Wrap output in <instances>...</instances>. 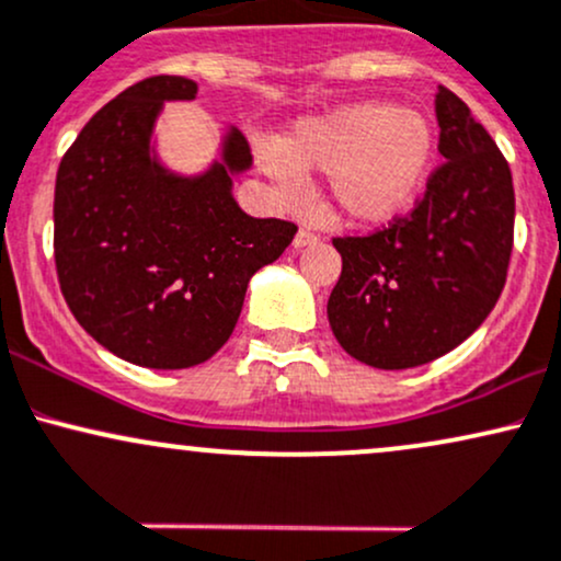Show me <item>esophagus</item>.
<instances>
[{"label":"esophagus","instance_id":"34e87169","mask_svg":"<svg viewBox=\"0 0 561 561\" xmlns=\"http://www.w3.org/2000/svg\"><path fill=\"white\" fill-rule=\"evenodd\" d=\"M318 241H320L318 232L301 228V230L297 232V238H294V247H297V249H301V247H314V243H318Z\"/></svg>","mask_w":561,"mask_h":561}]
</instances>
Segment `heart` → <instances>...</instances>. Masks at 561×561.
Listing matches in <instances>:
<instances>
[{
    "label": "heart",
    "instance_id": "obj_1",
    "mask_svg": "<svg viewBox=\"0 0 561 561\" xmlns=\"http://www.w3.org/2000/svg\"><path fill=\"white\" fill-rule=\"evenodd\" d=\"M434 148L424 113L392 103H352L301 118L283 137L280 150H262V167L288 196L299 193L297 169L331 174L333 204L350 219L389 222L426 185Z\"/></svg>",
    "mask_w": 561,
    "mask_h": 561
}]
</instances>
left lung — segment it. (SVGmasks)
I'll use <instances>...</instances> for the list:
<instances>
[{
  "label": "left lung",
  "mask_w": 561,
  "mask_h": 561,
  "mask_svg": "<svg viewBox=\"0 0 561 561\" xmlns=\"http://www.w3.org/2000/svg\"><path fill=\"white\" fill-rule=\"evenodd\" d=\"M443 163L405 217L333 238L342 275L329 297L336 342L383 370L432 363L499 301L514 247L512 169L469 105L434 94Z\"/></svg>",
  "instance_id": "obj_1"
}]
</instances>
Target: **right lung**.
Wrapping results in <instances>:
<instances>
[{"mask_svg": "<svg viewBox=\"0 0 561 561\" xmlns=\"http://www.w3.org/2000/svg\"><path fill=\"white\" fill-rule=\"evenodd\" d=\"M185 77H150L103 105L55 180V267L73 318L98 344L145 368L198 365L230 339L251 275L297 236L249 217L232 174L251 167L230 129L222 161L198 178L167 172L150 135L167 100H193Z\"/></svg>", "mask_w": 561, "mask_h": 561, "instance_id": "right-lung-1", "label": "right lung"}]
</instances>
